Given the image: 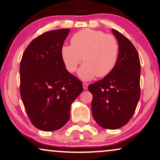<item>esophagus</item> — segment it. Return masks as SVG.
Segmentation results:
<instances>
[{"mask_svg":"<svg viewBox=\"0 0 160 160\" xmlns=\"http://www.w3.org/2000/svg\"><path fill=\"white\" fill-rule=\"evenodd\" d=\"M88 83H86V82H83V83H82V87H83L84 90H86V89L88 88Z\"/></svg>","mask_w":160,"mask_h":160,"instance_id":"34e87169","label":"esophagus"}]
</instances>
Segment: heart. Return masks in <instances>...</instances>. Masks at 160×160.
Segmentation results:
<instances>
[{"instance_id": "obj_1", "label": "heart", "mask_w": 160, "mask_h": 160, "mask_svg": "<svg viewBox=\"0 0 160 160\" xmlns=\"http://www.w3.org/2000/svg\"><path fill=\"white\" fill-rule=\"evenodd\" d=\"M61 52L65 67L71 73L83 60L78 75L82 80H89L95 76L103 78L112 71L118 61L119 44L112 34L83 29L72 37L71 44L61 48Z\"/></svg>"}]
</instances>
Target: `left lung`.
I'll list each match as a JSON object with an SVG mask.
<instances>
[{
	"instance_id": "obj_1",
	"label": "left lung",
	"mask_w": 160,
	"mask_h": 160,
	"mask_svg": "<svg viewBox=\"0 0 160 160\" xmlns=\"http://www.w3.org/2000/svg\"><path fill=\"white\" fill-rule=\"evenodd\" d=\"M119 44L116 67L103 79L89 85L91 110L100 127L116 129L132 117L140 96V62L138 51L122 33L112 29Z\"/></svg>"
}]
</instances>
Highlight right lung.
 Returning <instances> with one entry per match:
<instances>
[{"instance_id": "1", "label": "right lung", "mask_w": 160, "mask_h": 160, "mask_svg": "<svg viewBox=\"0 0 160 160\" xmlns=\"http://www.w3.org/2000/svg\"><path fill=\"white\" fill-rule=\"evenodd\" d=\"M69 28L42 33L28 44L20 67V95L32 124L58 130L69 121L70 108L83 90L81 81L66 69L61 48Z\"/></svg>"}]
</instances>
